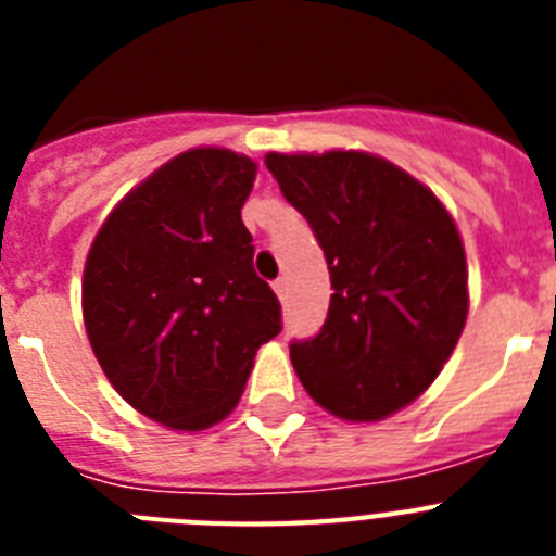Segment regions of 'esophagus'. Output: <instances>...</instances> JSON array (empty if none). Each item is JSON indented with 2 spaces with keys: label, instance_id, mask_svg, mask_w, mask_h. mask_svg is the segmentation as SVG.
I'll use <instances>...</instances> for the list:
<instances>
[{
  "label": "esophagus",
  "instance_id": "34e87169",
  "mask_svg": "<svg viewBox=\"0 0 556 556\" xmlns=\"http://www.w3.org/2000/svg\"><path fill=\"white\" fill-rule=\"evenodd\" d=\"M273 289H275V294H278V298H287V278H278V281L273 283Z\"/></svg>",
  "mask_w": 556,
  "mask_h": 556
}]
</instances>
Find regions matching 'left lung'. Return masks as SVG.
<instances>
[{
	"label": "left lung",
	"mask_w": 556,
	"mask_h": 556,
	"mask_svg": "<svg viewBox=\"0 0 556 556\" xmlns=\"http://www.w3.org/2000/svg\"><path fill=\"white\" fill-rule=\"evenodd\" d=\"M264 164L331 273L320 333L289 345L294 372L331 415L384 420L429 390L468 320L454 217L429 186L372 152H267Z\"/></svg>",
	"instance_id": "left-lung-1"
}]
</instances>
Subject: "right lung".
<instances>
[{"instance_id":"obj_1","label":"right lung","mask_w":556,"mask_h":556,"mask_svg":"<svg viewBox=\"0 0 556 556\" xmlns=\"http://www.w3.org/2000/svg\"><path fill=\"white\" fill-rule=\"evenodd\" d=\"M255 161L194 147L116 203L88 250L83 323L113 390L155 424L203 431L233 412L281 303L253 269L242 205Z\"/></svg>"}]
</instances>
